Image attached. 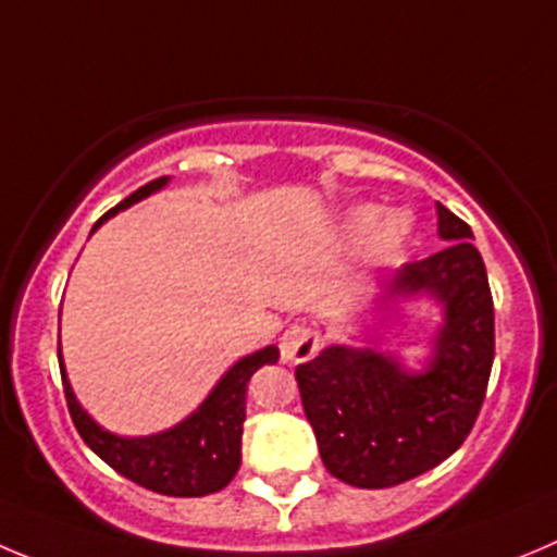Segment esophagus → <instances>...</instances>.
<instances>
[{
    "label": "esophagus",
    "instance_id": "esophagus-1",
    "mask_svg": "<svg viewBox=\"0 0 557 557\" xmlns=\"http://www.w3.org/2000/svg\"><path fill=\"white\" fill-rule=\"evenodd\" d=\"M319 346H321L319 332L302 324L288 326V330L283 332V337H280V355H283L285 362H294V366L296 362L313 360Z\"/></svg>",
    "mask_w": 557,
    "mask_h": 557
}]
</instances>
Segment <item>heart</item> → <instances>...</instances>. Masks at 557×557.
Returning a JSON list of instances; mask_svg holds the SVG:
<instances>
[{
    "mask_svg": "<svg viewBox=\"0 0 557 557\" xmlns=\"http://www.w3.org/2000/svg\"><path fill=\"white\" fill-rule=\"evenodd\" d=\"M373 231V252L379 258H389L404 247L409 236V220L404 214H387L382 216L376 206L355 208L346 222H343V233L349 238H362Z\"/></svg>",
    "mask_w": 557,
    "mask_h": 557,
    "instance_id": "heart-1",
    "label": "heart"
}]
</instances>
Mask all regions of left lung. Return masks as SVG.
Listing matches in <instances>:
<instances>
[{
	"label": "left lung",
	"instance_id": "1",
	"mask_svg": "<svg viewBox=\"0 0 557 557\" xmlns=\"http://www.w3.org/2000/svg\"><path fill=\"white\" fill-rule=\"evenodd\" d=\"M440 252L396 274L389 294H434L445 326L425 373L373 349L332 346L296 368L302 407L330 475L360 490L418 478L461 448L486 398L495 360V302L465 220L436 202Z\"/></svg>",
	"mask_w": 557,
	"mask_h": 557
}]
</instances>
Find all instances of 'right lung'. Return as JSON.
<instances>
[{"instance_id": "right-lung-1", "label": "right lung", "mask_w": 557, "mask_h": 557, "mask_svg": "<svg viewBox=\"0 0 557 557\" xmlns=\"http://www.w3.org/2000/svg\"><path fill=\"white\" fill-rule=\"evenodd\" d=\"M164 184H168V175L139 186L134 195H128L112 211H107L92 225V231L103 220H109L114 211L143 200V197L161 189ZM277 357V346H267V349L244 357L220 379V384L211 389V396L184 423L170 431H161V434L139 436V440L114 436L98 423H92L85 409L79 407V401H76L71 384H67L65 368H60V373L62 387H65L67 412H71L76 431H79V436L92 454L101 456L123 478L150 492H159V495L168 497H202L225 490L238 472L244 418H247V384L258 368L274 366Z\"/></svg>"}]
</instances>
